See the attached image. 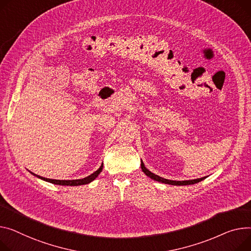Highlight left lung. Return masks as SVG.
<instances>
[{"mask_svg":"<svg viewBox=\"0 0 251 251\" xmlns=\"http://www.w3.org/2000/svg\"><path fill=\"white\" fill-rule=\"evenodd\" d=\"M141 170L142 172L150 178H152L153 180H156V181H159V182H162V183H168V185H172V186H189V185H194V183H197V182H200L201 180L205 179L207 176H204V177H201V178H196V179H189V180H172V179H166V178H163L153 173H151L150 171H148L145 165L143 163V161L141 160Z\"/></svg>","mask_w":251,"mask_h":251,"instance_id":"left-lung-1","label":"left lung"}]
</instances>
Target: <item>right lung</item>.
I'll return each mask as SVG.
<instances>
[{
  "instance_id": "add662e5",
  "label": "right lung",
  "mask_w": 251,
  "mask_h": 251,
  "mask_svg": "<svg viewBox=\"0 0 251 251\" xmlns=\"http://www.w3.org/2000/svg\"><path fill=\"white\" fill-rule=\"evenodd\" d=\"M103 171V163L101 164V166L95 172L93 173L92 175L83 177V178H79V179H51V178H46V177H43V176H37L35 174L31 173V175H33L34 176L42 179V180H45V181H48V182H51V183H54V185H59V186H81V185H88V183H90L91 181H93L99 175L100 173H101Z\"/></svg>"
}]
</instances>
